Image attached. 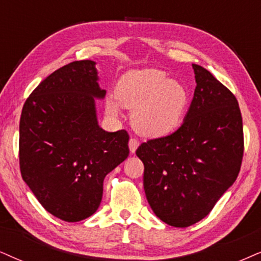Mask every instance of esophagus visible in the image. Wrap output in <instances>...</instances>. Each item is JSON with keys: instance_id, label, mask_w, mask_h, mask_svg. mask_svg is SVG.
<instances>
[{"instance_id": "1", "label": "esophagus", "mask_w": 261, "mask_h": 261, "mask_svg": "<svg viewBox=\"0 0 261 261\" xmlns=\"http://www.w3.org/2000/svg\"><path fill=\"white\" fill-rule=\"evenodd\" d=\"M138 146H140V142H138L137 138L131 137L130 141H128V148H130L131 153H135V151H136V149L138 148Z\"/></svg>"}]
</instances>
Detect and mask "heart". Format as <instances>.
I'll return each instance as SVG.
<instances>
[{"instance_id": "obj_1", "label": "heart", "mask_w": 261, "mask_h": 261, "mask_svg": "<svg viewBox=\"0 0 261 261\" xmlns=\"http://www.w3.org/2000/svg\"><path fill=\"white\" fill-rule=\"evenodd\" d=\"M115 97L121 106L133 110L131 121L138 133L148 137L169 135L179 126L189 105L186 85L171 81L155 68L125 73L115 87ZM110 114L119 113V105L107 100Z\"/></svg>"}]
</instances>
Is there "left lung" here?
<instances>
[{
    "label": "left lung",
    "instance_id": "1",
    "mask_svg": "<svg viewBox=\"0 0 261 261\" xmlns=\"http://www.w3.org/2000/svg\"><path fill=\"white\" fill-rule=\"evenodd\" d=\"M193 68L196 88L183 124L136 150L148 203L176 227L193 225L212 211L239 176L245 149L235 95L202 66Z\"/></svg>",
    "mask_w": 261,
    "mask_h": 261
}]
</instances>
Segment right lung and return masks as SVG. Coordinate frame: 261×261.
<instances>
[{
    "label": "right lung",
    "mask_w": 261,
    "mask_h": 261,
    "mask_svg": "<svg viewBox=\"0 0 261 261\" xmlns=\"http://www.w3.org/2000/svg\"><path fill=\"white\" fill-rule=\"evenodd\" d=\"M95 62L62 66L31 92L19 126L22 179L45 211L65 222L96 212L103 179L128 156V134L107 133L97 124Z\"/></svg>",
    "instance_id": "1"
}]
</instances>
